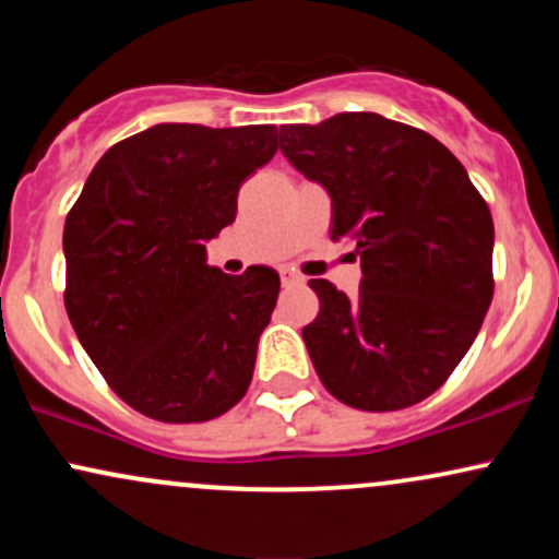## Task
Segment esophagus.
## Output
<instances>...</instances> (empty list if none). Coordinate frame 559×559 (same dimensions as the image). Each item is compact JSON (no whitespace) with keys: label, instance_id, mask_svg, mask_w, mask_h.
Instances as JSON below:
<instances>
[{"label":"esophagus","instance_id":"esophagus-1","mask_svg":"<svg viewBox=\"0 0 559 559\" xmlns=\"http://www.w3.org/2000/svg\"><path fill=\"white\" fill-rule=\"evenodd\" d=\"M281 281H284V286H294V284H301V275L284 267V271H281Z\"/></svg>","mask_w":559,"mask_h":559}]
</instances>
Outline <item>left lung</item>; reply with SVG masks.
I'll return each instance as SVG.
<instances>
[{
    "label": "left lung",
    "instance_id": "1",
    "mask_svg": "<svg viewBox=\"0 0 559 559\" xmlns=\"http://www.w3.org/2000/svg\"><path fill=\"white\" fill-rule=\"evenodd\" d=\"M281 152L331 197V239L360 254L357 297L310 281L320 312L301 329L323 386L389 413L431 396L476 342L491 305L493 223L441 141L376 112L281 126Z\"/></svg>",
    "mask_w": 559,
    "mask_h": 559
}]
</instances>
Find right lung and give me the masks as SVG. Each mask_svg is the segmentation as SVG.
Wrapping results in <instances>:
<instances>
[{
  "label": "right lung",
  "mask_w": 559,
  "mask_h": 559,
  "mask_svg": "<svg viewBox=\"0 0 559 559\" xmlns=\"http://www.w3.org/2000/svg\"><path fill=\"white\" fill-rule=\"evenodd\" d=\"M275 150V126H152L102 155L68 213V318L146 418L213 420L247 394L281 278L265 265L226 275L204 243Z\"/></svg>",
  "instance_id": "add662e5"
}]
</instances>
